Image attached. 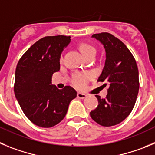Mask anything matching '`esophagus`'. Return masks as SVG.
Listing matches in <instances>:
<instances>
[{"instance_id":"1","label":"esophagus","mask_w":155,"mask_h":155,"mask_svg":"<svg viewBox=\"0 0 155 155\" xmlns=\"http://www.w3.org/2000/svg\"><path fill=\"white\" fill-rule=\"evenodd\" d=\"M77 97L79 99H85L86 97V95L84 93H77Z\"/></svg>"}]
</instances>
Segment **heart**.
<instances>
[{
	"instance_id": "1",
	"label": "heart",
	"mask_w": 155,
	"mask_h": 155,
	"mask_svg": "<svg viewBox=\"0 0 155 155\" xmlns=\"http://www.w3.org/2000/svg\"><path fill=\"white\" fill-rule=\"evenodd\" d=\"M79 49L81 52L86 58L92 54L96 53V48L93 45L87 43H82L79 45ZM91 75L89 73H81V72H76L72 75L71 79V83L74 86L77 88H83L86 84L88 80L90 79Z\"/></svg>"
}]
</instances>
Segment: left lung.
Masks as SVG:
<instances>
[{"label":"left lung","mask_w":155,"mask_h":155,"mask_svg":"<svg viewBox=\"0 0 155 155\" xmlns=\"http://www.w3.org/2000/svg\"><path fill=\"white\" fill-rule=\"evenodd\" d=\"M92 37L105 48V65L97 81L108 83L109 88L105 99L96 95L99 104L90 117L101 126H114L126 119L134 107L139 90L138 69L131 52L117 38L107 32Z\"/></svg>","instance_id":"obj_1"}]
</instances>
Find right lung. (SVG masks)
<instances>
[{"label":"right lung","instance_id":"1","mask_svg":"<svg viewBox=\"0 0 155 155\" xmlns=\"http://www.w3.org/2000/svg\"><path fill=\"white\" fill-rule=\"evenodd\" d=\"M70 36H46L32 45L18 61L14 90L22 111L34 124L51 127L66 115L71 100L77 96L69 86L58 90L51 76L60 69V57Z\"/></svg>","mask_w":155,"mask_h":155}]
</instances>
